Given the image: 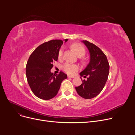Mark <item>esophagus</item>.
I'll return each instance as SVG.
<instances>
[{
	"label": "esophagus",
	"mask_w": 135,
	"mask_h": 135,
	"mask_svg": "<svg viewBox=\"0 0 135 135\" xmlns=\"http://www.w3.org/2000/svg\"><path fill=\"white\" fill-rule=\"evenodd\" d=\"M68 78H74V76H70V75H68Z\"/></svg>",
	"instance_id": "esophagus-1"
}]
</instances>
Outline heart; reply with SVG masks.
Wrapping results in <instances>:
<instances>
[{"instance_id": "obj_1", "label": "heart", "mask_w": 135, "mask_h": 135, "mask_svg": "<svg viewBox=\"0 0 135 135\" xmlns=\"http://www.w3.org/2000/svg\"><path fill=\"white\" fill-rule=\"evenodd\" d=\"M72 48L73 50H74V51L75 52L76 54L78 56H82L84 55L85 51L84 47L82 45L79 44H74L72 45ZM62 54H63V49L61 48L60 49L59 52L58 57L59 59L62 57ZM62 68L66 73H67L68 74H69V75L75 74V73L78 70V67L76 65L71 64L69 63L65 64L63 66Z\"/></svg>"}]
</instances>
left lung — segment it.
Wrapping results in <instances>:
<instances>
[{"label": "left lung", "mask_w": 135, "mask_h": 135, "mask_svg": "<svg viewBox=\"0 0 135 135\" xmlns=\"http://www.w3.org/2000/svg\"><path fill=\"white\" fill-rule=\"evenodd\" d=\"M88 49L90 62L80 73L84 78L88 76L87 80L75 87L78 94L85 99H90L99 95L103 89L109 73V64L106 55L97 46L87 40L82 41Z\"/></svg>", "instance_id": "left-lung-1"}]
</instances>
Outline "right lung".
I'll list each match as a JSON object with an SVG mask.
<instances>
[{
    "mask_svg": "<svg viewBox=\"0 0 135 135\" xmlns=\"http://www.w3.org/2000/svg\"><path fill=\"white\" fill-rule=\"evenodd\" d=\"M67 40L65 39V42ZM63 43L61 40L44 42L35 49L28 60L26 67L27 82L32 92L39 99L48 100L55 97L61 83L67 78L62 71L58 75L51 72Z\"/></svg>",
    "mask_w": 135,
    "mask_h": 135,
    "instance_id": "right-lung-1",
    "label": "right lung"
}]
</instances>
